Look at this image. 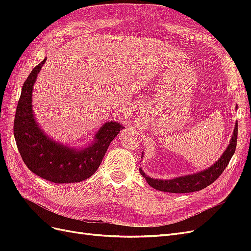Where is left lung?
Returning <instances> with one entry per match:
<instances>
[{"label": "left lung", "mask_w": 251, "mask_h": 251, "mask_svg": "<svg viewBox=\"0 0 251 251\" xmlns=\"http://www.w3.org/2000/svg\"><path fill=\"white\" fill-rule=\"evenodd\" d=\"M238 139V123L234 125V130L230 143L225 150L223 155L219 160L212 164L210 168L196 173L193 175H186V176L178 177L171 180H160L153 179L147 176L141 169L139 170L141 176L147 180L148 183L155 189L166 193H176V194H184V193H193L207 187L212 182H215L221 175L226 166L228 165L232 155L234 154L235 147H237Z\"/></svg>", "instance_id": "1"}]
</instances>
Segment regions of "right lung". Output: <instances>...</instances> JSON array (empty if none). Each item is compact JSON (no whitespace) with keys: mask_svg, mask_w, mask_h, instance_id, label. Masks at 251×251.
I'll use <instances>...</instances> for the list:
<instances>
[{"mask_svg":"<svg viewBox=\"0 0 251 251\" xmlns=\"http://www.w3.org/2000/svg\"><path fill=\"white\" fill-rule=\"evenodd\" d=\"M47 58L34 67L22 88L14 117L13 134L23 161L37 176L54 183H73L90 178L101 163L112 140L124 126L105 123L90 147L75 150L53 141L37 125L32 111V90Z\"/></svg>","mask_w":251,"mask_h":251,"instance_id":"obj_1","label":"right lung"}]
</instances>
